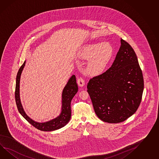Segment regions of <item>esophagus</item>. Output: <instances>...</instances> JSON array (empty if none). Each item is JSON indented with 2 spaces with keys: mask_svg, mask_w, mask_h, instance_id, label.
<instances>
[{
  "mask_svg": "<svg viewBox=\"0 0 159 159\" xmlns=\"http://www.w3.org/2000/svg\"><path fill=\"white\" fill-rule=\"evenodd\" d=\"M78 84L79 85V86H80V87H83V86H84V84H85V82H84V79H83V78H79L78 79Z\"/></svg>",
  "mask_w": 159,
  "mask_h": 159,
  "instance_id": "obj_1",
  "label": "esophagus"
}]
</instances>
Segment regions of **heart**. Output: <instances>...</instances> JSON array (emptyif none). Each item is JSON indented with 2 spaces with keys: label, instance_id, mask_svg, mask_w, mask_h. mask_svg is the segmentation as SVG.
Returning a JSON list of instances; mask_svg holds the SVG:
<instances>
[{
  "label": "heart",
  "instance_id": "heart-1",
  "mask_svg": "<svg viewBox=\"0 0 159 159\" xmlns=\"http://www.w3.org/2000/svg\"><path fill=\"white\" fill-rule=\"evenodd\" d=\"M113 53V48L110 43H92L83 47L79 57L89 60L86 67L87 74L98 75L105 70L112 58Z\"/></svg>",
  "mask_w": 159,
  "mask_h": 159
}]
</instances>
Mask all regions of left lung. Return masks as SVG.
Returning a JSON list of instances; mask_svg holds the SVG:
<instances>
[{"label": "left lung", "mask_w": 159, "mask_h": 159, "mask_svg": "<svg viewBox=\"0 0 159 159\" xmlns=\"http://www.w3.org/2000/svg\"><path fill=\"white\" fill-rule=\"evenodd\" d=\"M120 43L111 66L91 79L87 86L97 116L111 124L123 122L135 113L143 90V76L136 53L122 39Z\"/></svg>", "instance_id": "1"}]
</instances>
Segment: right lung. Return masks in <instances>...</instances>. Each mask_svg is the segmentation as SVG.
I'll list each match as a JSON object with an SVG mask.
<instances>
[{
  "label": "right lung",
  "instance_id": "right-lung-1",
  "mask_svg": "<svg viewBox=\"0 0 159 159\" xmlns=\"http://www.w3.org/2000/svg\"><path fill=\"white\" fill-rule=\"evenodd\" d=\"M26 61L20 67L18 72L16 78V104L20 114L24 117L26 120L28 121L31 125L37 128L39 130L45 132H50L57 130L66 126L70 121L71 116V109L70 102L75 94L78 93V87L76 83V79L75 75H72L68 81L66 85L62 91V108L61 112L59 116L52 120H49L44 123H39L31 120L23 110L20 102V75L23 70V68L25 66Z\"/></svg>",
  "mask_w": 159,
  "mask_h": 159
}]
</instances>
